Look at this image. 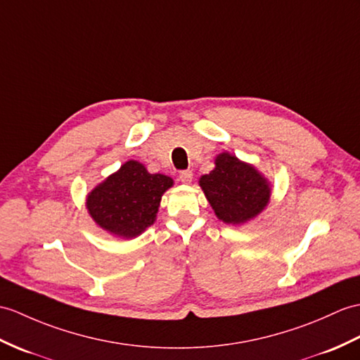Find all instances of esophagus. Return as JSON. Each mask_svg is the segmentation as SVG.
Masks as SVG:
<instances>
[{"instance_id": "34e87169", "label": "esophagus", "mask_w": 360, "mask_h": 360, "mask_svg": "<svg viewBox=\"0 0 360 360\" xmlns=\"http://www.w3.org/2000/svg\"><path fill=\"white\" fill-rule=\"evenodd\" d=\"M191 179H193V173H191V170H182L179 173V181L182 184H190Z\"/></svg>"}]
</instances>
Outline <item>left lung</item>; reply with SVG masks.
Listing matches in <instances>:
<instances>
[{
    "label": "left lung",
    "mask_w": 360,
    "mask_h": 360,
    "mask_svg": "<svg viewBox=\"0 0 360 360\" xmlns=\"http://www.w3.org/2000/svg\"><path fill=\"white\" fill-rule=\"evenodd\" d=\"M214 169L200 176L199 186L214 214L225 224H245L269 205L270 182L252 164L242 162L229 152L219 153Z\"/></svg>",
    "instance_id": "obj_1"
}]
</instances>
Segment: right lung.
<instances>
[{"mask_svg":"<svg viewBox=\"0 0 360 360\" xmlns=\"http://www.w3.org/2000/svg\"><path fill=\"white\" fill-rule=\"evenodd\" d=\"M173 179L148 173L138 161H127L118 172L87 195V210L99 227L113 236L131 239L156 221L161 198Z\"/></svg>","mask_w":360,"mask_h":360,"instance_id":"obj_1","label":"right lung"}]
</instances>
